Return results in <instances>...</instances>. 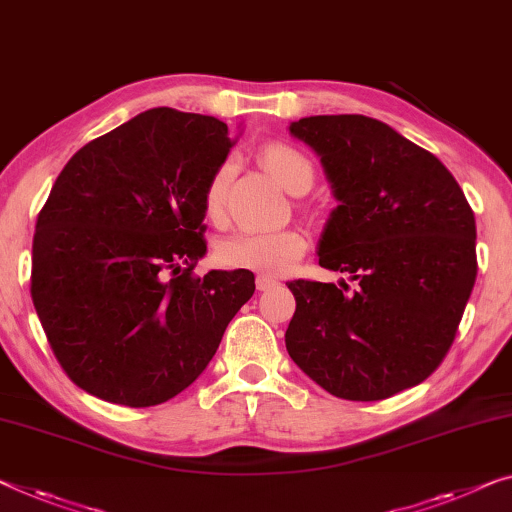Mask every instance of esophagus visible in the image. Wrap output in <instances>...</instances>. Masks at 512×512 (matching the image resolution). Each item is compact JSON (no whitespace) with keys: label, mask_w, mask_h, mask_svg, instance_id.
<instances>
[{"label":"esophagus","mask_w":512,"mask_h":512,"mask_svg":"<svg viewBox=\"0 0 512 512\" xmlns=\"http://www.w3.org/2000/svg\"><path fill=\"white\" fill-rule=\"evenodd\" d=\"M255 285H257L259 292H269V289H273V287L278 285V280L271 278V276H257Z\"/></svg>","instance_id":"esophagus-1"}]
</instances>
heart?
<instances>
[{
    "label": "heart",
    "instance_id": "heart-1",
    "mask_svg": "<svg viewBox=\"0 0 512 512\" xmlns=\"http://www.w3.org/2000/svg\"><path fill=\"white\" fill-rule=\"evenodd\" d=\"M262 165L282 188L292 193L303 174H312L310 160L301 151L282 142L266 144L262 149ZM230 163L220 165L204 190V211L209 218L223 213L225 190L230 181ZM305 253V236L294 227L285 230H241L225 236L218 243V262L230 269H250L262 273H285Z\"/></svg>",
    "mask_w": 512,
    "mask_h": 512
}]
</instances>
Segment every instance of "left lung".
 Segmentation results:
<instances>
[{"instance_id": "left-lung-1", "label": "left lung", "mask_w": 512, "mask_h": 512, "mask_svg": "<svg viewBox=\"0 0 512 512\" xmlns=\"http://www.w3.org/2000/svg\"><path fill=\"white\" fill-rule=\"evenodd\" d=\"M289 133L322 160L338 207L319 266L340 280L289 282L292 361L335 398L375 402L421 384L453 345L476 282V220L430 151L363 114H317Z\"/></svg>"}]
</instances>
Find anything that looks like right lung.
Returning <instances> with one entry per match:
<instances>
[{
  "label": "right lung",
  "mask_w": 512,
  "mask_h": 512,
  "mask_svg": "<svg viewBox=\"0 0 512 512\" xmlns=\"http://www.w3.org/2000/svg\"><path fill=\"white\" fill-rule=\"evenodd\" d=\"M234 140L225 121L154 108L85 144L38 213L32 299L66 375L96 398L154 407L202 375L255 292L207 255L204 190Z\"/></svg>",
  "instance_id": "1"
}]
</instances>
